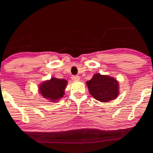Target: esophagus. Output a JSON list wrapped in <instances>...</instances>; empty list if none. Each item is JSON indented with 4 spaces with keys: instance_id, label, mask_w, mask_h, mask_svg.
Returning <instances> with one entry per match:
<instances>
[{
    "instance_id": "1",
    "label": "esophagus",
    "mask_w": 153,
    "mask_h": 153,
    "mask_svg": "<svg viewBox=\"0 0 153 153\" xmlns=\"http://www.w3.org/2000/svg\"><path fill=\"white\" fill-rule=\"evenodd\" d=\"M71 79H72L73 81H79L80 77L78 76H73L72 77H71Z\"/></svg>"
}]
</instances>
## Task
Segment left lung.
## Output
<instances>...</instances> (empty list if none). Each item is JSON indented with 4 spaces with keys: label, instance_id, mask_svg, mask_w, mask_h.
<instances>
[{
    "label": "left lung",
    "instance_id": "8db88e82",
    "mask_svg": "<svg viewBox=\"0 0 153 153\" xmlns=\"http://www.w3.org/2000/svg\"><path fill=\"white\" fill-rule=\"evenodd\" d=\"M87 85L91 95L102 102L115 99L119 94L118 81L108 76L96 74Z\"/></svg>",
    "mask_w": 153,
    "mask_h": 153
}]
</instances>
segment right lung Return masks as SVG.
I'll list each match as a JSON object with an SVG mask.
<instances>
[{"label":"right lung","instance_id":"obj_1","mask_svg":"<svg viewBox=\"0 0 153 153\" xmlns=\"http://www.w3.org/2000/svg\"><path fill=\"white\" fill-rule=\"evenodd\" d=\"M66 85V80L52 77L50 80L41 84L39 89L44 98L56 102L63 97Z\"/></svg>","mask_w":153,"mask_h":153}]
</instances>
